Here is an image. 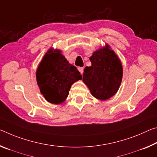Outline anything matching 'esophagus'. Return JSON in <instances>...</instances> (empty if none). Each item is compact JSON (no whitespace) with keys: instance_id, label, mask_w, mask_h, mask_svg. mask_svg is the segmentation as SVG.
<instances>
[{"instance_id":"34e87169","label":"esophagus","mask_w":157,"mask_h":157,"mask_svg":"<svg viewBox=\"0 0 157 157\" xmlns=\"http://www.w3.org/2000/svg\"><path fill=\"white\" fill-rule=\"evenodd\" d=\"M78 71L80 72V73L82 74L83 73V72H84V68L83 67H79L78 68Z\"/></svg>"}]
</instances>
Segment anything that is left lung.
I'll return each mask as SVG.
<instances>
[{
	"label": "left lung",
	"instance_id": "8db88e82",
	"mask_svg": "<svg viewBox=\"0 0 157 157\" xmlns=\"http://www.w3.org/2000/svg\"><path fill=\"white\" fill-rule=\"evenodd\" d=\"M89 59L91 66L84 68L82 81L94 97L108 100L116 94L122 80L120 59L108 44L94 52Z\"/></svg>",
	"mask_w": 157,
	"mask_h": 157
}]
</instances>
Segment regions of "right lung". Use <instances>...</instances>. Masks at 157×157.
<instances>
[{"instance_id": "obj_1", "label": "right lung", "mask_w": 157, "mask_h": 157, "mask_svg": "<svg viewBox=\"0 0 157 157\" xmlns=\"http://www.w3.org/2000/svg\"><path fill=\"white\" fill-rule=\"evenodd\" d=\"M82 79L75 66L69 63L60 49L50 48L36 71L38 86L49 103L61 104L68 96L72 84Z\"/></svg>"}]
</instances>
